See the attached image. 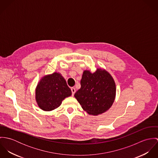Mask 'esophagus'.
<instances>
[{"label":"esophagus","instance_id":"obj_1","mask_svg":"<svg viewBox=\"0 0 158 158\" xmlns=\"http://www.w3.org/2000/svg\"><path fill=\"white\" fill-rule=\"evenodd\" d=\"M71 91H72V95L73 96L74 95V94L75 92V88H71Z\"/></svg>","mask_w":158,"mask_h":158}]
</instances>
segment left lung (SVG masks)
<instances>
[{"label":"left lung","mask_w":158,"mask_h":158,"mask_svg":"<svg viewBox=\"0 0 158 158\" xmlns=\"http://www.w3.org/2000/svg\"><path fill=\"white\" fill-rule=\"evenodd\" d=\"M81 88L74 94L84 111L98 115L108 111L115 98V83L111 74L98 68L94 73L85 70L80 81Z\"/></svg>","instance_id":"obj_1"}]
</instances>
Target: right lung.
I'll return each mask as SVG.
<instances>
[{"mask_svg": "<svg viewBox=\"0 0 158 158\" xmlns=\"http://www.w3.org/2000/svg\"><path fill=\"white\" fill-rule=\"evenodd\" d=\"M71 95L72 92L66 81L58 72L44 76L38 82L35 90L37 104L45 111H50L58 108L62 101Z\"/></svg>", "mask_w": 158, "mask_h": 158, "instance_id": "right-lung-1", "label": "right lung"}]
</instances>
